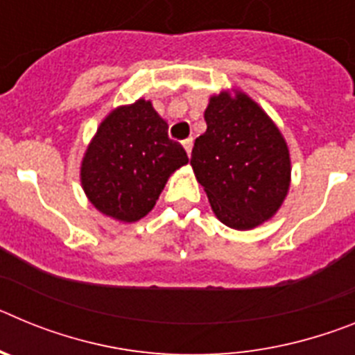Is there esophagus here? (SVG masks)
I'll return each instance as SVG.
<instances>
[{"mask_svg": "<svg viewBox=\"0 0 355 355\" xmlns=\"http://www.w3.org/2000/svg\"><path fill=\"white\" fill-rule=\"evenodd\" d=\"M183 147H184V150H187V155L190 156V155H192L193 140H192V139H187V140H183Z\"/></svg>", "mask_w": 355, "mask_h": 355, "instance_id": "obj_1", "label": "esophagus"}]
</instances>
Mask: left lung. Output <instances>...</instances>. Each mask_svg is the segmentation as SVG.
<instances>
[{"label": "left lung", "mask_w": 355, "mask_h": 355, "mask_svg": "<svg viewBox=\"0 0 355 355\" xmlns=\"http://www.w3.org/2000/svg\"><path fill=\"white\" fill-rule=\"evenodd\" d=\"M205 121L190 163L216 218L241 231L268 220L290 188L283 135L245 94L213 96Z\"/></svg>", "instance_id": "1"}]
</instances>
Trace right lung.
<instances>
[{
	"label": "right lung",
	"mask_w": 355,
	"mask_h": 355,
	"mask_svg": "<svg viewBox=\"0 0 355 355\" xmlns=\"http://www.w3.org/2000/svg\"><path fill=\"white\" fill-rule=\"evenodd\" d=\"M167 131L144 99L101 122L81 163V184L99 211L135 222L155 208L168 175L188 163L187 150Z\"/></svg>",
	"instance_id": "right-lung-1"
}]
</instances>
